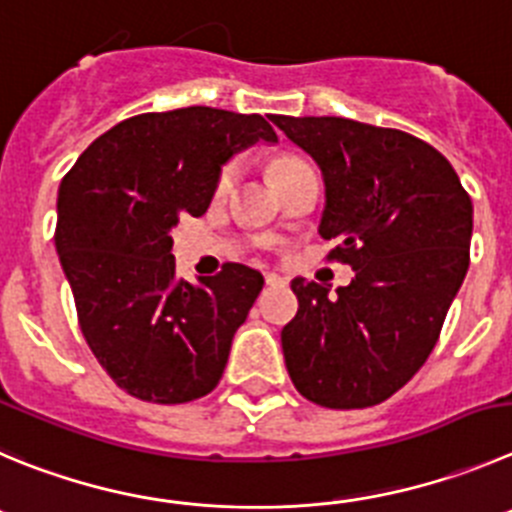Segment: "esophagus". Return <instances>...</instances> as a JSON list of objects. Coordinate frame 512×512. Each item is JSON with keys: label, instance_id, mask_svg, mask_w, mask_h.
Wrapping results in <instances>:
<instances>
[{"label": "esophagus", "instance_id": "obj_1", "mask_svg": "<svg viewBox=\"0 0 512 512\" xmlns=\"http://www.w3.org/2000/svg\"><path fill=\"white\" fill-rule=\"evenodd\" d=\"M285 280L280 278V275H275V272H265V285H270V288H275V285H283Z\"/></svg>", "mask_w": 512, "mask_h": 512}]
</instances>
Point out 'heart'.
<instances>
[{"label": "heart", "mask_w": 512, "mask_h": 512, "mask_svg": "<svg viewBox=\"0 0 512 512\" xmlns=\"http://www.w3.org/2000/svg\"><path fill=\"white\" fill-rule=\"evenodd\" d=\"M300 164H305V161L295 159V156H280V159H275L270 164V176L280 174V171L285 169H293V166H300ZM234 179H237V164L229 161V164L222 166V171H219L217 176V194H227V191L232 189Z\"/></svg>", "instance_id": "obj_1"}]
</instances>
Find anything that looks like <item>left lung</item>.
I'll list each match as a JSON object with an SVG mask.
<instances>
[{
    "mask_svg": "<svg viewBox=\"0 0 512 512\" xmlns=\"http://www.w3.org/2000/svg\"><path fill=\"white\" fill-rule=\"evenodd\" d=\"M321 166L328 260L351 285L295 278L298 313L283 328L295 389L328 409L381 404L424 366L470 267L472 199L422 138L351 118L270 116Z\"/></svg>",
    "mask_w": 512,
    "mask_h": 512,
    "instance_id": "obj_1",
    "label": "left lung"
}]
</instances>
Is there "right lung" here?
I'll use <instances>...</instances> for the list:
<instances>
[{
    "label": "right lung",
    "instance_id": "right-lung-1",
    "mask_svg": "<svg viewBox=\"0 0 512 512\" xmlns=\"http://www.w3.org/2000/svg\"><path fill=\"white\" fill-rule=\"evenodd\" d=\"M260 138L278 141L257 113H141L95 138L62 179L55 247L80 331L136 399L186 404L222 379L265 280L227 262L194 288L176 275L171 229L207 212L224 161Z\"/></svg>",
    "mask_w": 512,
    "mask_h": 512
}]
</instances>
